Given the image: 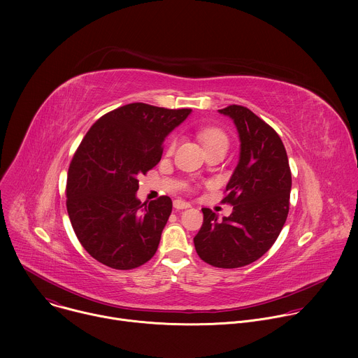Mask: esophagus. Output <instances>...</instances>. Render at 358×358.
Instances as JSON below:
<instances>
[{
  "label": "esophagus",
  "instance_id": "obj_1",
  "mask_svg": "<svg viewBox=\"0 0 358 358\" xmlns=\"http://www.w3.org/2000/svg\"><path fill=\"white\" fill-rule=\"evenodd\" d=\"M191 203L189 202H185L182 199H176L174 201V208L176 210H185V208H189Z\"/></svg>",
  "mask_w": 358,
  "mask_h": 358
}]
</instances>
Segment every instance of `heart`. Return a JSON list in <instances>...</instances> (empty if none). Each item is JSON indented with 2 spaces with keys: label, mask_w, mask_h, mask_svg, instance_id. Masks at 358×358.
Segmentation results:
<instances>
[{
  "label": "heart",
  "mask_w": 358,
  "mask_h": 358,
  "mask_svg": "<svg viewBox=\"0 0 358 358\" xmlns=\"http://www.w3.org/2000/svg\"><path fill=\"white\" fill-rule=\"evenodd\" d=\"M196 137L201 141L202 147L206 148V151L218 148V147H225L228 148V136L227 133L220 129V127H201L196 130ZM176 148V138H171L167 144V152L171 155Z\"/></svg>",
  "instance_id": "b5f03b06"
}]
</instances>
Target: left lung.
I'll return each mask as SVG.
<instances>
[{
  "instance_id": "8db88e82",
  "label": "left lung",
  "mask_w": 358,
  "mask_h": 358,
  "mask_svg": "<svg viewBox=\"0 0 358 358\" xmlns=\"http://www.w3.org/2000/svg\"><path fill=\"white\" fill-rule=\"evenodd\" d=\"M239 133V163L227 185L222 203L234 211L218 221L202 208V227L194 238L198 257L215 268L235 269L258 261L278 239L287 214L292 173L279 134L245 106L220 110Z\"/></svg>"
}]
</instances>
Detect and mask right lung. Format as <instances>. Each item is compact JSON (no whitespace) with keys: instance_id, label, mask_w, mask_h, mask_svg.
Returning a JSON list of instances; mask_svg holds the SVG:
<instances>
[{"instance_id":"1","label":"right lung","mask_w":358,"mask_h":358,"mask_svg":"<svg viewBox=\"0 0 358 358\" xmlns=\"http://www.w3.org/2000/svg\"><path fill=\"white\" fill-rule=\"evenodd\" d=\"M191 109L120 106L96 120L69 164L66 208L85 250L112 269L148 262L173 210L170 196L136 198L138 177L162 160L166 136Z\"/></svg>"}]
</instances>
